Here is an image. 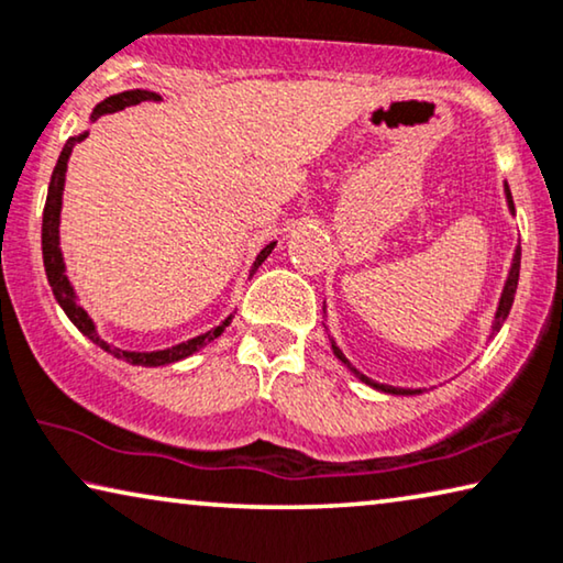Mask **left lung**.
<instances>
[{"instance_id": "1", "label": "left lung", "mask_w": 563, "mask_h": 563, "mask_svg": "<svg viewBox=\"0 0 563 563\" xmlns=\"http://www.w3.org/2000/svg\"><path fill=\"white\" fill-rule=\"evenodd\" d=\"M505 198H508V206H510V210L512 213H516V208H512V195H510V190H508V185H505ZM518 276H520V249H516V256H512V266H510V274H508V282H505V289H503V297H500V305H498V312H495V322H493V335L495 332H500V328H503V322L508 320V314H510V307H512V299H516V287H518ZM332 350H335V355L340 357L342 363L347 365L350 371L355 373L357 378H361L363 383H368V386H373V388H378V390H386V394H396V396H401V394H419V390H406V388H394V386H383V383H376V380H371V378H365L363 373H357L353 365L347 363V357L340 353V347L335 345V340H332Z\"/></svg>"}]
</instances>
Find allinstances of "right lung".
Masks as SVG:
<instances>
[{"label":"right lung","mask_w":563,"mask_h":563,"mask_svg":"<svg viewBox=\"0 0 563 563\" xmlns=\"http://www.w3.org/2000/svg\"><path fill=\"white\" fill-rule=\"evenodd\" d=\"M142 101H159L157 93L152 91H142V88H136V91H124V93H117V96H109V99L101 101L96 106L91 119L96 121L99 117H106V113H113L119 109H124V106H134V103H142ZM88 134H78V136H70L68 142H65L60 157H58V165L53 169V177H51V187H47V200H45V210H43V262H45V274H47V282H51L53 287V295L58 299V305L63 307V312L70 317V322L76 324V328L84 332L88 340H93L96 345L103 347L106 353H113L121 361L132 363V365H167V363H175V361H183V357L192 355L195 350L206 347L208 342H213L221 332L228 328V322L233 320V317H225V320L218 324V328L208 330L206 335H198L187 342H180V345L175 347H167V350H157V353H129V350H117L111 347L109 342L99 338V332H96L91 317L86 314V309L78 305L76 295H73V287L68 282V276H65V264H63V254H60V239H58V223H60V202H63V185H65V169H68V157H70V150L76 146L78 142H84ZM276 243H268V246L262 251V254L256 256V266H262L264 258L272 254V249Z\"/></svg>","instance_id":"right-lung-1"}]
</instances>
